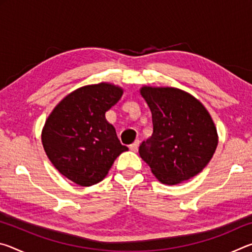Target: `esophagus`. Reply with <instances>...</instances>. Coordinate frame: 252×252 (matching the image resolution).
<instances>
[{
	"instance_id": "34e87169",
	"label": "esophagus",
	"mask_w": 252,
	"mask_h": 252,
	"mask_svg": "<svg viewBox=\"0 0 252 252\" xmlns=\"http://www.w3.org/2000/svg\"><path fill=\"white\" fill-rule=\"evenodd\" d=\"M139 146H140V141H139V140H135L133 143L130 144V150L133 151V152H136V151H138V149H139Z\"/></svg>"
}]
</instances>
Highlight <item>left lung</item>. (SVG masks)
Masks as SVG:
<instances>
[{
	"instance_id": "obj_1",
	"label": "left lung",
	"mask_w": 252,
	"mask_h": 252,
	"mask_svg": "<svg viewBox=\"0 0 252 252\" xmlns=\"http://www.w3.org/2000/svg\"><path fill=\"white\" fill-rule=\"evenodd\" d=\"M152 113L153 133L139 148L140 157L160 182L189 180L209 163L218 133L201 102L177 88L142 87Z\"/></svg>"
}]
</instances>
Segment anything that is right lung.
Returning <instances> with one entry per match:
<instances>
[{"label": "right lung", "instance_id": "obj_1", "mask_svg": "<svg viewBox=\"0 0 252 252\" xmlns=\"http://www.w3.org/2000/svg\"><path fill=\"white\" fill-rule=\"evenodd\" d=\"M123 89L101 82L71 92L55 106L42 130L46 156L65 178L81 187L103 180L114 160L127 150L119 141L105 112Z\"/></svg>", "mask_w": 252, "mask_h": 252}]
</instances>
